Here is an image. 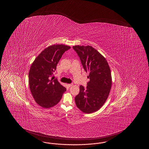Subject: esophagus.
Segmentation results:
<instances>
[{"label":"esophagus","instance_id":"esophagus-1","mask_svg":"<svg viewBox=\"0 0 149 149\" xmlns=\"http://www.w3.org/2000/svg\"><path fill=\"white\" fill-rule=\"evenodd\" d=\"M73 85V84H68V86L70 87H71Z\"/></svg>","mask_w":149,"mask_h":149}]
</instances>
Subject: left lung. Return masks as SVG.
<instances>
[{"mask_svg":"<svg viewBox=\"0 0 149 149\" xmlns=\"http://www.w3.org/2000/svg\"><path fill=\"white\" fill-rule=\"evenodd\" d=\"M73 48L90 79L86 88L80 86L76 104L84 113H92L98 111L108 98L112 85L111 70L106 58L92 46L76 45Z\"/></svg>","mask_w":149,"mask_h":149,"instance_id":"1","label":"left lung"}]
</instances>
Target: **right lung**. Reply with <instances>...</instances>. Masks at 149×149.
Segmentation results:
<instances>
[{
	"instance_id": "add662e5",
	"label": "right lung",
	"mask_w": 149,
	"mask_h": 149,
	"mask_svg": "<svg viewBox=\"0 0 149 149\" xmlns=\"http://www.w3.org/2000/svg\"><path fill=\"white\" fill-rule=\"evenodd\" d=\"M70 46L53 45L46 48L35 58L29 73V87L36 102L44 108H50L57 104L66 88L56 79H50L56 65Z\"/></svg>"
}]
</instances>
